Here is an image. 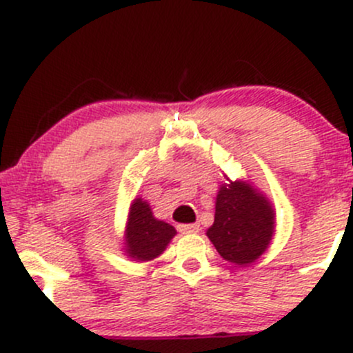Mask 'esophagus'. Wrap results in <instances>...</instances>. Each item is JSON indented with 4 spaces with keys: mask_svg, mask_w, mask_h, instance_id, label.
Instances as JSON below:
<instances>
[{
    "mask_svg": "<svg viewBox=\"0 0 353 353\" xmlns=\"http://www.w3.org/2000/svg\"><path fill=\"white\" fill-rule=\"evenodd\" d=\"M182 234H196L199 232V224H182L179 225Z\"/></svg>",
    "mask_w": 353,
    "mask_h": 353,
    "instance_id": "obj_1",
    "label": "esophagus"
}]
</instances>
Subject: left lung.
Returning a JSON list of instances; mask_svg holds the SVG:
<instances>
[{"label":"left lung","instance_id":"left-lung-1","mask_svg":"<svg viewBox=\"0 0 353 353\" xmlns=\"http://www.w3.org/2000/svg\"><path fill=\"white\" fill-rule=\"evenodd\" d=\"M225 179L216 197L214 224L205 236L224 261L245 267L269 249L275 234V209L249 181Z\"/></svg>","mask_w":353,"mask_h":353}]
</instances>
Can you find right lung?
Here are the masks:
<instances>
[{"mask_svg":"<svg viewBox=\"0 0 353 353\" xmlns=\"http://www.w3.org/2000/svg\"><path fill=\"white\" fill-rule=\"evenodd\" d=\"M176 229L154 217L151 205L137 196L129 205L124 229V255L136 262H149L159 257L176 236Z\"/></svg>","mask_w":353,"mask_h":353,"instance_id":"right-lung-1","label":"right lung"}]
</instances>
